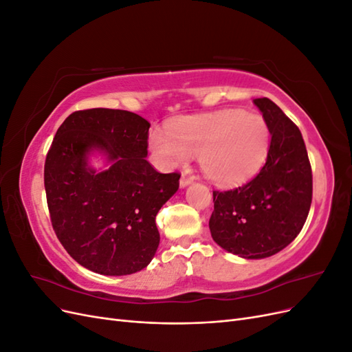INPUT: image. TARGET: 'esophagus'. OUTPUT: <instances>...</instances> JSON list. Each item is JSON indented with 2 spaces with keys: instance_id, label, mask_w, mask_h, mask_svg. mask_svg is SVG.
I'll return each instance as SVG.
<instances>
[{
  "instance_id": "34e87169",
  "label": "esophagus",
  "mask_w": 352,
  "mask_h": 352,
  "mask_svg": "<svg viewBox=\"0 0 352 352\" xmlns=\"http://www.w3.org/2000/svg\"><path fill=\"white\" fill-rule=\"evenodd\" d=\"M192 177H188V176H185V175H182V177H180V188H185V186H188L189 184H192Z\"/></svg>"
}]
</instances>
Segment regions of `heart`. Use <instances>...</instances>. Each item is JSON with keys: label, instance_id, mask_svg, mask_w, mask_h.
Masks as SVG:
<instances>
[{"label": "heart", "instance_id": "obj_1", "mask_svg": "<svg viewBox=\"0 0 352 352\" xmlns=\"http://www.w3.org/2000/svg\"><path fill=\"white\" fill-rule=\"evenodd\" d=\"M167 131L151 132L153 153L170 167L198 155L202 173L223 188H235L250 180L269 151V127L257 113L223 110L182 117L170 123Z\"/></svg>", "mask_w": 352, "mask_h": 352}]
</instances>
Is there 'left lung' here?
<instances>
[{
  "mask_svg": "<svg viewBox=\"0 0 352 352\" xmlns=\"http://www.w3.org/2000/svg\"><path fill=\"white\" fill-rule=\"evenodd\" d=\"M272 135L265 164L248 184L212 190L210 232L223 250L258 260L287 247L301 232L313 198V173L298 126L269 98H255Z\"/></svg>",
  "mask_w": 352,
  "mask_h": 352,
  "instance_id": "1",
  "label": "left lung"
}]
</instances>
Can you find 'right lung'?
I'll use <instances>...</instances> for the list:
<instances>
[{
	"label": "right lung",
	"mask_w": 352,
	"mask_h": 352,
	"mask_svg": "<svg viewBox=\"0 0 352 352\" xmlns=\"http://www.w3.org/2000/svg\"><path fill=\"white\" fill-rule=\"evenodd\" d=\"M150 126L126 110H80L63 122L50 146L44 184L52 228L91 272L132 274L155 255V216L179 189L180 175L158 173L145 160ZM92 151L108 157L107 170L87 164Z\"/></svg>",
	"instance_id": "1"
}]
</instances>
